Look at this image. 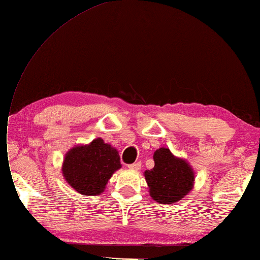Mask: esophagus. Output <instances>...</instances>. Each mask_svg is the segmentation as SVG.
Listing matches in <instances>:
<instances>
[{"label":"esophagus","mask_w":260,"mask_h":260,"mask_svg":"<svg viewBox=\"0 0 260 260\" xmlns=\"http://www.w3.org/2000/svg\"><path fill=\"white\" fill-rule=\"evenodd\" d=\"M127 167H128L129 170H133V171H139V170H140V167H141V163H140V162L133 163V164L127 165Z\"/></svg>","instance_id":"obj_1"}]
</instances>
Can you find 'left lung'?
<instances>
[{"instance_id": "obj_1", "label": "left lung", "mask_w": 260, "mask_h": 260, "mask_svg": "<svg viewBox=\"0 0 260 260\" xmlns=\"http://www.w3.org/2000/svg\"><path fill=\"white\" fill-rule=\"evenodd\" d=\"M153 160L154 167L144 175L155 202L176 203L193 189L196 172L186 158L174 155L169 148H160L153 153Z\"/></svg>"}]
</instances>
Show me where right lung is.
I'll use <instances>...</instances> for the list:
<instances>
[{
  "label": "right lung",
  "mask_w": 260,
  "mask_h": 260,
  "mask_svg": "<svg viewBox=\"0 0 260 260\" xmlns=\"http://www.w3.org/2000/svg\"><path fill=\"white\" fill-rule=\"evenodd\" d=\"M122 167L118 150L103 138L77 145L64 154L61 173L78 193L93 197L103 193L114 172Z\"/></svg>",
  "instance_id": "right-lung-1"
}]
</instances>
